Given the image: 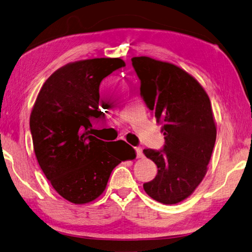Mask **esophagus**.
Segmentation results:
<instances>
[{"label":"esophagus","instance_id":"34e87169","mask_svg":"<svg viewBox=\"0 0 252 252\" xmlns=\"http://www.w3.org/2000/svg\"><path fill=\"white\" fill-rule=\"evenodd\" d=\"M135 151H136V155L138 158H141L142 157V148L141 147H135Z\"/></svg>","mask_w":252,"mask_h":252}]
</instances>
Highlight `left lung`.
Segmentation results:
<instances>
[{
    "label": "left lung",
    "instance_id": "8db88e82",
    "mask_svg": "<svg viewBox=\"0 0 252 252\" xmlns=\"http://www.w3.org/2000/svg\"><path fill=\"white\" fill-rule=\"evenodd\" d=\"M140 80V95L161 123L164 145L145 149L158 173L144 189L163 204L189 197L202 182L214 149L216 126L211 101L192 75L172 63L149 57L131 59Z\"/></svg>",
    "mask_w": 252,
    "mask_h": 252
}]
</instances>
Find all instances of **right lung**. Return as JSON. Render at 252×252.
<instances>
[{"label":"right lung","mask_w":252,"mask_h":252,"mask_svg":"<svg viewBox=\"0 0 252 252\" xmlns=\"http://www.w3.org/2000/svg\"><path fill=\"white\" fill-rule=\"evenodd\" d=\"M123 67L120 58L68 63L47 79L32 107L30 126L38 163L56 191L71 203L95 200L113 169L136 157L125 141L110 144L90 135L93 121L103 114L99 84Z\"/></svg>","instance_id":"obj_1"}]
</instances>
